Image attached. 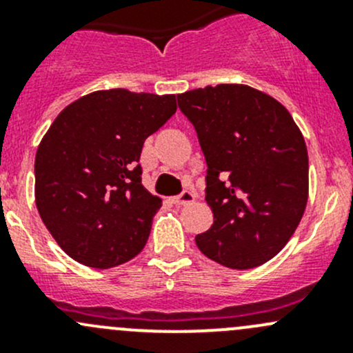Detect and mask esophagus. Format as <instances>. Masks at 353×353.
Segmentation results:
<instances>
[{
	"label": "esophagus",
	"mask_w": 353,
	"mask_h": 353,
	"mask_svg": "<svg viewBox=\"0 0 353 353\" xmlns=\"http://www.w3.org/2000/svg\"><path fill=\"white\" fill-rule=\"evenodd\" d=\"M172 201H174V205H181V206L190 205V203L194 201V194L190 193V191H184V193H181L179 196L172 198Z\"/></svg>",
	"instance_id": "esophagus-1"
}]
</instances>
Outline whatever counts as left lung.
Masks as SVG:
<instances>
[{"mask_svg": "<svg viewBox=\"0 0 353 353\" xmlns=\"http://www.w3.org/2000/svg\"><path fill=\"white\" fill-rule=\"evenodd\" d=\"M206 160L213 223L198 234L206 258L232 270L270 261L294 236L309 196V159L294 117L243 83L177 95Z\"/></svg>", "mask_w": 353, "mask_h": 353, "instance_id": "1", "label": "left lung"}]
</instances>
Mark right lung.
Segmentation results:
<instances>
[{
  "instance_id": "add662e5",
  "label": "right lung",
  "mask_w": 353,
  "mask_h": 353,
  "mask_svg": "<svg viewBox=\"0 0 353 353\" xmlns=\"http://www.w3.org/2000/svg\"><path fill=\"white\" fill-rule=\"evenodd\" d=\"M176 95L97 90L52 121L35 154V205L59 248L112 268L147 244L162 206L141 184L145 140L176 112Z\"/></svg>"
}]
</instances>
